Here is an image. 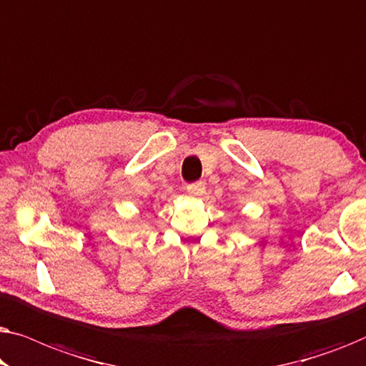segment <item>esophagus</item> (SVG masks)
<instances>
[{
  "label": "esophagus",
  "mask_w": 366,
  "mask_h": 366,
  "mask_svg": "<svg viewBox=\"0 0 366 366\" xmlns=\"http://www.w3.org/2000/svg\"><path fill=\"white\" fill-rule=\"evenodd\" d=\"M204 192V183L203 182H194V183H189L187 187V193L189 197H199V194H203Z\"/></svg>",
  "instance_id": "1"
}]
</instances>
